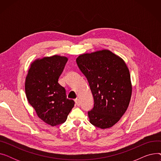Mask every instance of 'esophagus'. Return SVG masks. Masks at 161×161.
<instances>
[{
    "mask_svg": "<svg viewBox=\"0 0 161 161\" xmlns=\"http://www.w3.org/2000/svg\"><path fill=\"white\" fill-rule=\"evenodd\" d=\"M75 104L77 105L78 106H80L81 105V102H80V100L78 98H76L75 100Z\"/></svg>",
    "mask_w": 161,
    "mask_h": 161,
    "instance_id": "1",
    "label": "esophagus"
}]
</instances>
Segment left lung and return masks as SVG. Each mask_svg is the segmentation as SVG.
<instances>
[{
    "label": "left lung",
    "instance_id": "left-lung-1",
    "mask_svg": "<svg viewBox=\"0 0 161 161\" xmlns=\"http://www.w3.org/2000/svg\"><path fill=\"white\" fill-rule=\"evenodd\" d=\"M76 63L94 98V107L88 112L90 123L102 129L112 127L125 113L130 100L132 84L127 66L108 49L80 55Z\"/></svg>",
    "mask_w": 161,
    "mask_h": 161
}]
</instances>
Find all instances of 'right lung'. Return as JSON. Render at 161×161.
<instances>
[{
    "instance_id": "add662e5",
    "label": "right lung",
    "mask_w": 161,
    "mask_h": 161,
    "mask_svg": "<svg viewBox=\"0 0 161 161\" xmlns=\"http://www.w3.org/2000/svg\"><path fill=\"white\" fill-rule=\"evenodd\" d=\"M67 61V57L57 55L36 59L25 80L29 103L40 119L53 126L64 123L74 106V101L66 98L65 89L58 83Z\"/></svg>"
}]
</instances>
